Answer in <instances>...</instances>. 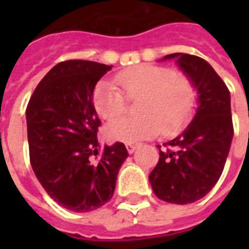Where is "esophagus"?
Returning a JSON list of instances; mask_svg holds the SVG:
<instances>
[{"mask_svg": "<svg viewBox=\"0 0 249 249\" xmlns=\"http://www.w3.org/2000/svg\"><path fill=\"white\" fill-rule=\"evenodd\" d=\"M126 150H128L129 154H133V152H134L137 150V144L126 143Z\"/></svg>", "mask_w": 249, "mask_h": 249, "instance_id": "1", "label": "esophagus"}]
</instances>
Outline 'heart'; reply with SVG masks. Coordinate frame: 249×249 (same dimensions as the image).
<instances>
[{"instance_id":"1","label":"heart","mask_w":249,"mask_h":249,"mask_svg":"<svg viewBox=\"0 0 249 249\" xmlns=\"http://www.w3.org/2000/svg\"><path fill=\"white\" fill-rule=\"evenodd\" d=\"M125 96L141 98L137 105L140 116L123 117L106 126L108 140L124 143L150 140L161 130L173 136L189 123L196 103V91L189 77L155 64H141L117 73L113 81H99L93 91L94 108L105 120H113L125 111Z\"/></svg>"}]
</instances>
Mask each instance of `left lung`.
Returning a JSON list of instances; mask_svg holds the SVG:
<instances>
[{"instance_id":"left-lung-1","label":"left lung","mask_w":249,"mask_h":249,"mask_svg":"<svg viewBox=\"0 0 249 249\" xmlns=\"http://www.w3.org/2000/svg\"><path fill=\"white\" fill-rule=\"evenodd\" d=\"M176 59L197 91V108L187 128L159 147V163L148 179L159 199L189 204L204 197L218 181L231 146L230 91L207 60L174 53L163 60Z\"/></svg>"}]
</instances>
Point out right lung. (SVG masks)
Instances as JSON below:
<instances>
[{"mask_svg":"<svg viewBox=\"0 0 249 249\" xmlns=\"http://www.w3.org/2000/svg\"><path fill=\"white\" fill-rule=\"evenodd\" d=\"M111 68L90 60L58 63L37 85L25 111L33 172L49 196L72 212L106 204L128 158L121 142L105 146L97 158L101 120L93 91Z\"/></svg>","mask_w":249,"mask_h":249,"instance_id":"right-lung-1","label":"right lung"}]
</instances>
